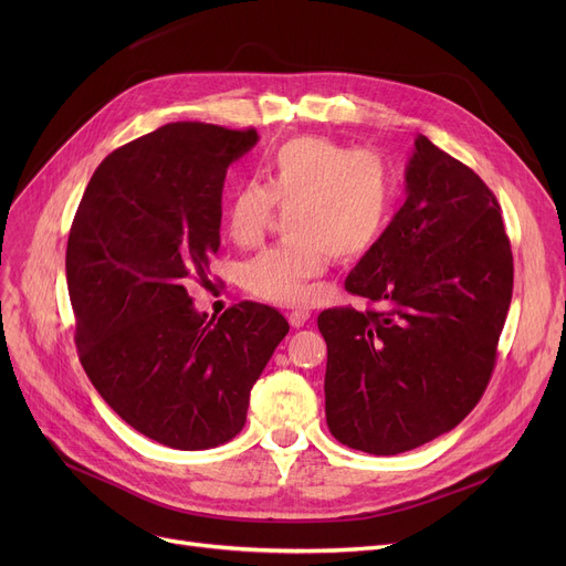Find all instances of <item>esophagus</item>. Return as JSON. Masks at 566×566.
<instances>
[{"mask_svg":"<svg viewBox=\"0 0 566 566\" xmlns=\"http://www.w3.org/2000/svg\"><path fill=\"white\" fill-rule=\"evenodd\" d=\"M310 321V312L307 310H293L289 312V323L293 328H303V325Z\"/></svg>","mask_w":566,"mask_h":566,"instance_id":"34e87169","label":"esophagus"}]
</instances>
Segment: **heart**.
Wrapping results in <instances>:
<instances>
[{
  "mask_svg": "<svg viewBox=\"0 0 566 566\" xmlns=\"http://www.w3.org/2000/svg\"><path fill=\"white\" fill-rule=\"evenodd\" d=\"M390 201L380 156L312 135L284 142L265 160V184L245 181L229 201V235L243 248L261 241L277 206L291 208V238L243 265L245 289L271 303H307L310 282L323 275L331 254L353 259L378 241Z\"/></svg>",
  "mask_w": 566,
  "mask_h": 566,
  "instance_id": "heart-1",
  "label": "heart"
}]
</instances>
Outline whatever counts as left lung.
<instances>
[{"label": "left lung", "mask_w": 566, "mask_h": 566, "mask_svg": "<svg viewBox=\"0 0 566 566\" xmlns=\"http://www.w3.org/2000/svg\"><path fill=\"white\" fill-rule=\"evenodd\" d=\"M512 289L497 199L418 135L403 206L346 277V291L380 310L318 314L331 433L390 457L452 431L486 390Z\"/></svg>", "instance_id": "1"}]
</instances>
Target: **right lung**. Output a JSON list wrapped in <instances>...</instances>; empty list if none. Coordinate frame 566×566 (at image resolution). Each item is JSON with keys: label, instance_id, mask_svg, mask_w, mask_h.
Wrapping results in <instances>:
<instances>
[{"label": "right lung", "instance_id": "1", "mask_svg": "<svg viewBox=\"0 0 566 566\" xmlns=\"http://www.w3.org/2000/svg\"><path fill=\"white\" fill-rule=\"evenodd\" d=\"M256 142L254 128L163 126L98 165L71 227L80 363L118 418L174 450L243 429L252 385L289 333L275 307L245 301L216 321L188 295L220 250L227 169Z\"/></svg>", "mask_w": 566, "mask_h": 566}]
</instances>
